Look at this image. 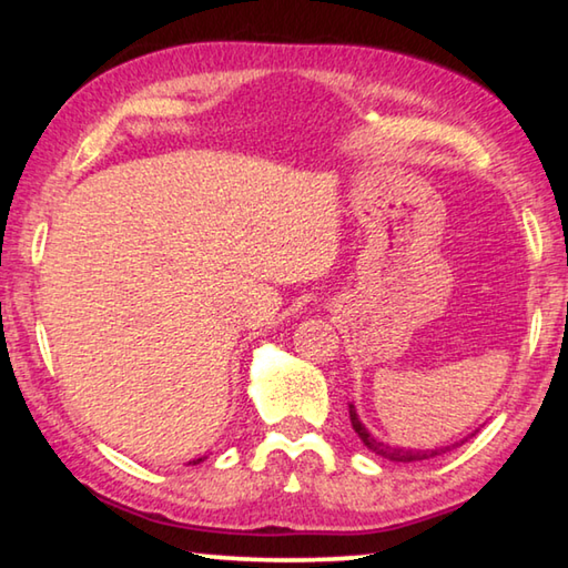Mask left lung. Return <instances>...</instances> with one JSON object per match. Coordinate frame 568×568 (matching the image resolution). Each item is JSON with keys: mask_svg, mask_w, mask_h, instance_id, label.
<instances>
[{"mask_svg": "<svg viewBox=\"0 0 568 568\" xmlns=\"http://www.w3.org/2000/svg\"><path fill=\"white\" fill-rule=\"evenodd\" d=\"M348 413H351V426L355 434H358V438L363 440V446L373 450V454L381 456V458H388V460H396V464H413V460H423V458H434V456H440L446 454V450H450V446H444V448H428V450H416V448H403V446H390V444H383V440H378L376 436L371 434L368 428L363 426V420L358 418V410H355L353 403H348ZM464 444V440H460ZM458 446V444H454Z\"/></svg>", "mask_w": 568, "mask_h": 568, "instance_id": "obj_1", "label": "left lung"}]
</instances>
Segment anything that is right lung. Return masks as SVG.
Here are the masks:
<instances>
[{"label": "right lung", "instance_id": "obj_1", "mask_svg": "<svg viewBox=\"0 0 568 568\" xmlns=\"http://www.w3.org/2000/svg\"><path fill=\"white\" fill-rule=\"evenodd\" d=\"M203 458H205V456H203ZM203 458H195V460H190V464H192V466H195V464H200V460H203Z\"/></svg>", "mask_w": 568, "mask_h": 568}]
</instances>
